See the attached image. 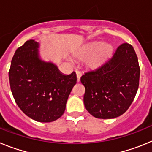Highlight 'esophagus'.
<instances>
[{
	"label": "esophagus",
	"instance_id": "1",
	"mask_svg": "<svg viewBox=\"0 0 152 152\" xmlns=\"http://www.w3.org/2000/svg\"><path fill=\"white\" fill-rule=\"evenodd\" d=\"M76 75H77V81H80V77H81V75H82V74H81V72H79V71H76Z\"/></svg>",
	"mask_w": 152,
	"mask_h": 152
}]
</instances>
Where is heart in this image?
Segmentation results:
<instances>
[{
    "label": "heart",
    "mask_w": 152,
    "mask_h": 152,
    "mask_svg": "<svg viewBox=\"0 0 152 152\" xmlns=\"http://www.w3.org/2000/svg\"><path fill=\"white\" fill-rule=\"evenodd\" d=\"M112 52V47L110 45H103V42H97L89 45L84 51L77 56L79 59L88 61V64L91 68L100 66L108 58Z\"/></svg>",
    "instance_id": "obj_1"
}]
</instances>
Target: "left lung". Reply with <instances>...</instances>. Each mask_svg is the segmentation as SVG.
Here are the masks:
<instances>
[{
    "instance_id": "obj_1",
    "label": "left lung",
    "mask_w": 152,
    "mask_h": 152,
    "mask_svg": "<svg viewBox=\"0 0 152 152\" xmlns=\"http://www.w3.org/2000/svg\"><path fill=\"white\" fill-rule=\"evenodd\" d=\"M140 68L133 47L123 43L102 65L84 73L86 110L98 119H113L124 113L139 85Z\"/></svg>"
}]
</instances>
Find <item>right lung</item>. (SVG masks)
<instances>
[{
	"mask_svg": "<svg viewBox=\"0 0 152 152\" xmlns=\"http://www.w3.org/2000/svg\"><path fill=\"white\" fill-rule=\"evenodd\" d=\"M39 43L33 39L19 47L9 71L10 89L21 110L41 123L62 116L67 100L76 84L75 72L64 75L52 62L39 57Z\"/></svg>",
	"mask_w": 152,
	"mask_h": 152,
	"instance_id": "1",
	"label": "right lung"
}]
</instances>
